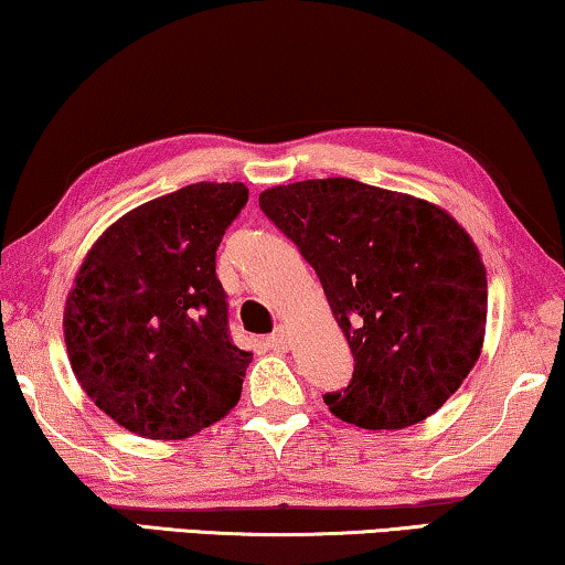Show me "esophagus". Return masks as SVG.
Here are the masks:
<instances>
[{"instance_id":"obj_1","label":"esophagus","mask_w":565,"mask_h":565,"mask_svg":"<svg viewBox=\"0 0 565 565\" xmlns=\"http://www.w3.org/2000/svg\"><path fill=\"white\" fill-rule=\"evenodd\" d=\"M266 348L274 350V352H286L289 350V332H286V327H279L274 334L266 337Z\"/></svg>"}]
</instances>
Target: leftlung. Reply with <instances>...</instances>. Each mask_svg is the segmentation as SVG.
I'll return each instance as SVG.
<instances>
[{
    "label": "left lung",
    "mask_w": 565,
    "mask_h": 565,
    "mask_svg": "<svg viewBox=\"0 0 565 565\" xmlns=\"http://www.w3.org/2000/svg\"><path fill=\"white\" fill-rule=\"evenodd\" d=\"M258 205L315 268L355 358L337 418L370 431L436 414L482 352L487 271L446 213L403 192L327 177L260 192Z\"/></svg>",
    "instance_id": "8db88e82"
}]
</instances>
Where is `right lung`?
Returning a JSON list of instances; mask_svg holds the SVG:
<instances>
[{
	"label": "right lung",
	"instance_id": "1",
	"mask_svg": "<svg viewBox=\"0 0 565 565\" xmlns=\"http://www.w3.org/2000/svg\"><path fill=\"white\" fill-rule=\"evenodd\" d=\"M248 202L198 182L129 210L94 243L65 299L67 358L108 418L145 439H188L238 403L250 352L228 332L215 250Z\"/></svg>",
	"mask_w": 565,
	"mask_h": 565
}]
</instances>
